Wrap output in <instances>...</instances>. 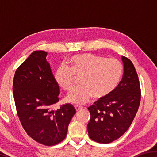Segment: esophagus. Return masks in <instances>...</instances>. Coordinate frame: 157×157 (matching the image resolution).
<instances>
[{
  "instance_id": "34e87169",
  "label": "esophagus",
  "mask_w": 157,
  "mask_h": 157,
  "mask_svg": "<svg viewBox=\"0 0 157 157\" xmlns=\"http://www.w3.org/2000/svg\"><path fill=\"white\" fill-rule=\"evenodd\" d=\"M75 110L77 111H80L81 109H83V107H79V106H75Z\"/></svg>"
}]
</instances>
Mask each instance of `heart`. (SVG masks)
<instances>
[{
	"mask_svg": "<svg viewBox=\"0 0 157 157\" xmlns=\"http://www.w3.org/2000/svg\"><path fill=\"white\" fill-rule=\"evenodd\" d=\"M124 73L123 65L116 59L91 53L75 55L66 60L54 73L57 84L64 91H69L76 78H81L82 86L73 89L66 96L71 104L81 105L94 96L102 100L109 96L120 84Z\"/></svg>",
	"mask_w": 157,
	"mask_h": 157,
	"instance_id": "b5f03b06",
	"label": "heart"
}]
</instances>
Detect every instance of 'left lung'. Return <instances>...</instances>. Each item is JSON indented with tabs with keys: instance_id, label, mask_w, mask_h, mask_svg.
Masks as SVG:
<instances>
[{
	"instance_id": "1",
	"label": "left lung",
	"mask_w": 157,
	"mask_h": 157,
	"mask_svg": "<svg viewBox=\"0 0 157 157\" xmlns=\"http://www.w3.org/2000/svg\"><path fill=\"white\" fill-rule=\"evenodd\" d=\"M123 79L112 94L98 100L88 108L91 118L87 124L89 136L95 142L109 143L127 132L139 109L140 88L134 66L122 56Z\"/></svg>"
}]
</instances>
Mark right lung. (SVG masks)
<instances>
[{"label":"right lung","instance_id":"right-lung-1","mask_svg":"<svg viewBox=\"0 0 157 157\" xmlns=\"http://www.w3.org/2000/svg\"><path fill=\"white\" fill-rule=\"evenodd\" d=\"M48 53L35 50L16 71L13 95L23 129L44 145H56L65 139L76 111L71 104L52 109L59 101V86L47 62Z\"/></svg>","mask_w":157,"mask_h":157}]
</instances>
